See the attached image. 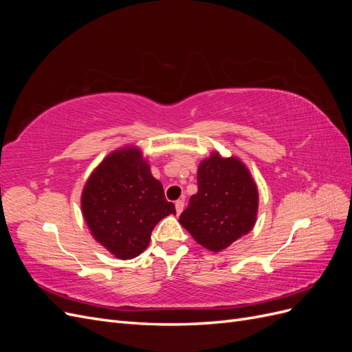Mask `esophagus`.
I'll return each mask as SVG.
<instances>
[{"label": "esophagus", "instance_id": "34e87169", "mask_svg": "<svg viewBox=\"0 0 352 352\" xmlns=\"http://www.w3.org/2000/svg\"><path fill=\"white\" fill-rule=\"evenodd\" d=\"M175 207H176L177 214H180V212L184 211V207H185V201H184V199H177V201L175 202Z\"/></svg>", "mask_w": 352, "mask_h": 352}]
</instances>
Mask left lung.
<instances>
[{
  "label": "left lung",
  "instance_id": "1",
  "mask_svg": "<svg viewBox=\"0 0 352 352\" xmlns=\"http://www.w3.org/2000/svg\"><path fill=\"white\" fill-rule=\"evenodd\" d=\"M197 180L198 192L189 198L179 221L202 247L217 252L252 229L257 186L238 158L217 154L199 164Z\"/></svg>",
  "mask_w": 352,
  "mask_h": 352
}]
</instances>
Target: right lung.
<instances>
[{
  "label": "right lung",
  "mask_w": 352,
  "mask_h": 352,
  "mask_svg": "<svg viewBox=\"0 0 352 352\" xmlns=\"http://www.w3.org/2000/svg\"><path fill=\"white\" fill-rule=\"evenodd\" d=\"M82 211L94 238L122 260L140 255L157 223L176 214L136 148L116 151L97 167L85 185Z\"/></svg>",
  "instance_id": "add662e5"
}]
</instances>
